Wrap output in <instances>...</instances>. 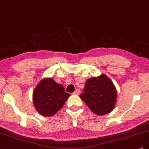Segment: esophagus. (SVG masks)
Here are the masks:
<instances>
[{
  "label": "esophagus",
  "mask_w": 149,
  "mask_h": 149,
  "mask_svg": "<svg viewBox=\"0 0 149 149\" xmlns=\"http://www.w3.org/2000/svg\"><path fill=\"white\" fill-rule=\"evenodd\" d=\"M80 92H81V91H80V89H76V91L73 93V94H78H78H79Z\"/></svg>",
  "instance_id": "obj_1"
}]
</instances>
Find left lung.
Here are the masks:
<instances>
[{
    "label": "left lung",
    "mask_w": 149,
    "mask_h": 149,
    "mask_svg": "<svg viewBox=\"0 0 149 149\" xmlns=\"http://www.w3.org/2000/svg\"><path fill=\"white\" fill-rule=\"evenodd\" d=\"M79 97L94 114L102 116L114 109L117 91L111 80L102 74L88 79Z\"/></svg>",
    "instance_id": "obj_1"
}]
</instances>
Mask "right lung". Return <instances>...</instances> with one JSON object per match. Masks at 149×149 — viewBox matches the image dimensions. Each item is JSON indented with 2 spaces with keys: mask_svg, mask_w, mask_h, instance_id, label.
Instances as JSON below:
<instances>
[{
  "mask_svg": "<svg viewBox=\"0 0 149 149\" xmlns=\"http://www.w3.org/2000/svg\"><path fill=\"white\" fill-rule=\"evenodd\" d=\"M70 96L61 84L52 78H44L33 90L34 106L39 113L47 117L55 115Z\"/></svg>",
  "mask_w": 149,
  "mask_h": 149,
  "instance_id": "right-lung-1",
  "label": "right lung"
}]
</instances>
